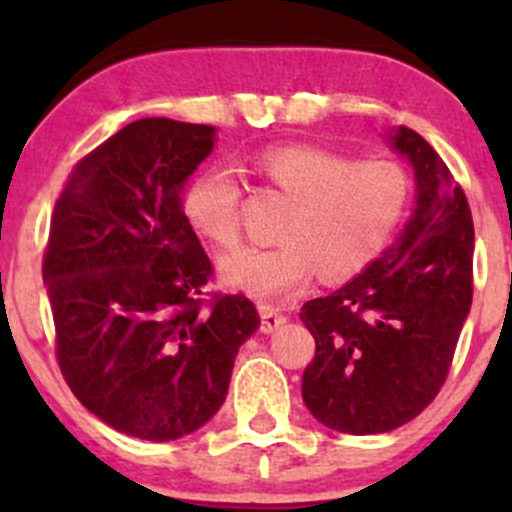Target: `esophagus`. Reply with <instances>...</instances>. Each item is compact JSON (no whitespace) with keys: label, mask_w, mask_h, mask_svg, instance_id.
<instances>
[{"label":"esophagus","mask_w":512,"mask_h":512,"mask_svg":"<svg viewBox=\"0 0 512 512\" xmlns=\"http://www.w3.org/2000/svg\"><path fill=\"white\" fill-rule=\"evenodd\" d=\"M260 319H262L260 329L267 334L275 332L277 327H282V324L287 322L285 314H282L277 307H272V304H260Z\"/></svg>","instance_id":"obj_1"}]
</instances>
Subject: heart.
Segmentation results:
<instances>
[{"label": "heart", "mask_w": 512, "mask_h": 512, "mask_svg": "<svg viewBox=\"0 0 512 512\" xmlns=\"http://www.w3.org/2000/svg\"><path fill=\"white\" fill-rule=\"evenodd\" d=\"M257 175L292 198L272 247L223 257L230 287L280 299L324 280H347L389 247L409 205V175L394 160H354L314 143H282L252 160ZM183 213L213 245L240 242V185L227 168H205L188 183Z\"/></svg>", "instance_id": "1"}]
</instances>
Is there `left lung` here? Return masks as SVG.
Returning <instances> with one entry per match:
<instances>
[{
	"label": "left lung",
	"instance_id": "left-lung-1",
	"mask_svg": "<svg viewBox=\"0 0 512 512\" xmlns=\"http://www.w3.org/2000/svg\"><path fill=\"white\" fill-rule=\"evenodd\" d=\"M394 146L416 170L414 215L384 257L299 312L317 344L304 404L354 436L394 431L436 399L473 302V218L461 183L411 128L396 131Z\"/></svg>",
	"mask_w": 512,
	"mask_h": 512
}]
</instances>
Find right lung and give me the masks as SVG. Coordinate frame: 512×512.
<instances>
[{"instance_id": "obj_1", "label": "right lung", "mask_w": 512, "mask_h": 512, "mask_svg": "<svg viewBox=\"0 0 512 512\" xmlns=\"http://www.w3.org/2000/svg\"><path fill=\"white\" fill-rule=\"evenodd\" d=\"M213 133L128 123L74 165L51 213L41 275L61 374L91 414L143 441L208 423L260 327L245 294L208 292L213 262L180 208Z\"/></svg>"}]
</instances>
